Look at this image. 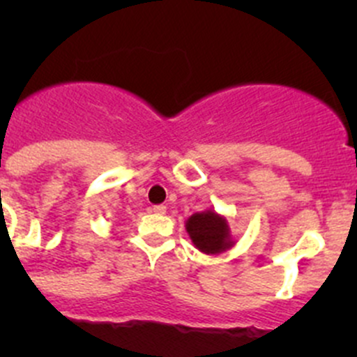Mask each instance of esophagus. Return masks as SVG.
<instances>
[{"instance_id": "esophagus-1", "label": "esophagus", "mask_w": 357, "mask_h": 357, "mask_svg": "<svg viewBox=\"0 0 357 357\" xmlns=\"http://www.w3.org/2000/svg\"><path fill=\"white\" fill-rule=\"evenodd\" d=\"M152 212L153 214H165V207L164 205H153Z\"/></svg>"}]
</instances>
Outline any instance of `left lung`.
Segmentation results:
<instances>
[{"mask_svg":"<svg viewBox=\"0 0 357 357\" xmlns=\"http://www.w3.org/2000/svg\"><path fill=\"white\" fill-rule=\"evenodd\" d=\"M185 228L193 247L202 254H221L235 247L236 243L226 215L219 214L214 208L190 215L185 222Z\"/></svg>","mask_w":357,"mask_h":357,"instance_id":"left-lung-1","label":"left lung"}]
</instances>
